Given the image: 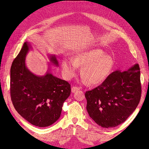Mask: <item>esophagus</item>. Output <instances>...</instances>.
I'll list each match as a JSON object with an SVG mask.
<instances>
[{
    "label": "esophagus",
    "mask_w": 149,
    "mask_h": 149,
    "mask_svg": "<svg viewBox=\"0 0 149 149\" xmlns=\"http://www.w3.org/2000/svg\"><path fill=\"white\" fill-rule=\"evenodd\" d=\"M79 90H80V88L77 87V86H73L72 88V92L74 93V92H75V91H77Z\"/></svg>",
    "instance_id": "34e87169"
}]
</instances>
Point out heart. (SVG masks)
I'll list each match as a JSON object with an SVG mask.
<instances>
[{"instance_id": "b5f03b06", "label": "heart", "mask_w": 149, "mask_h": 149, "mask_svg": "<svg viewBox=\"0 0 149 149\" xmlns=\"http://www.w3.org/2000/svg\"><path fill=\"white\" fill-rule=\"evenodd\" d=\"M114 61L112 57L102 50L95 49L79 54L72 60L62 61V70L67 79L74 77L77 67H81V75L90 85H98L105 81L111 72Z\"/></svg>"}]
</instances>
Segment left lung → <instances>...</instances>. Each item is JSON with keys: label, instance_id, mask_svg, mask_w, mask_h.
I'll return each mask as SVG.
<instances>
[{"label": "left lung", "instance_id": "1", "mask_svg": "<svg viewBox=\"0 0 149 149\" xmlns=\"http://www.w3.org/2000/svg\"><path fill=\"white\" fill-rule=\"evenodd\" d=\"M141 87L138 64L126 71L113 72L99 86L85 93L87 111L101 127H116L137 107L141 99Z\"/></svg>", "mask_w": 149, "mask_h": 149}]
</instances>
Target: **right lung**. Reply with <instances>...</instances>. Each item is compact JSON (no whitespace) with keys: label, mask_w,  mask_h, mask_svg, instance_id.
Returning <instances> with one entry per match:
<instances>
[{"label":"right lung","mask_w":149,"mask_h":149,"mask_svg":"<svg viewBox=\"0 0 149 149\" xmlns=\"http://www.w3.org/2000/svg\"><path fill=\"white\" fill-rule=\"evenodd\" d=\"M31 48L25 42L12 63L10 93L17 111L35 126L45 127L53 124L61 115L62 106L71 93L70 84L48 71L43 76L33 74L26 65V56ZM50 61L58 66L54 55Z\"/></svg>","instance_id":"obj_1"}]
</instances>
